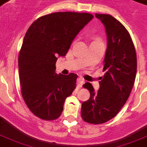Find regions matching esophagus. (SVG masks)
Here are the masks:
<instances>
[{
    "label": "esophagus",
    "mask_w": 147,
    "mask_h": 147,
    "mask_svg": "<svg viewBox=\"0 0 147 147\" xmlns=\"http://www.w3.org/2000/svg\"><path fill=\"white\" fill-rule=\"evenodd\" d=\"M84 83H85V81H84V79H83L82 78H79L77 79V85H78L79 87H82Z\"/></svg>",
    "instance_id": "34e87169"
}]
</instances>
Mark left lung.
Returning a JSON list of instances; mask_svg holds the SVG:
<instances>
[{
  "mask_svg": "<svg viewBox=\"0 0 147 147\" xmlns=\"http://www.w3.org/2000/svg\"><path fill=\"white\" fill-rule=\"evenodd\" d=\"M95 17L104 24L107 35L105 75L97 92L91 83L83 85L90 98L82 105L81 117L87 123L100 124L116 116L130 96L137 74V54L130 33L121 22L109 14L95 13Z\"/></svg>",
  "mask_w": 147,
  "mask_h": 147,
  "instance_id": "8db88e82",
  "label": "left lung"
}]
</instances>
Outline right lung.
<instances>
[{"mask_svg":"<svg viewBox=\"0 0 147 147\" xmlns=\"http://www.w3.org/2000/svg\"><path fill=\"white\" fill-rule=\"evenodd\" d=\"M92 18L88 13H53L39 17L26 31L18 57L20 89L28 108L39 118H59L65 100L76 89L78 76H58L55 63Z\"/></svg>","mask_w":147,"mask_h":147,"instance_id":"obj_1","label":"right lung"}]
</instances>
